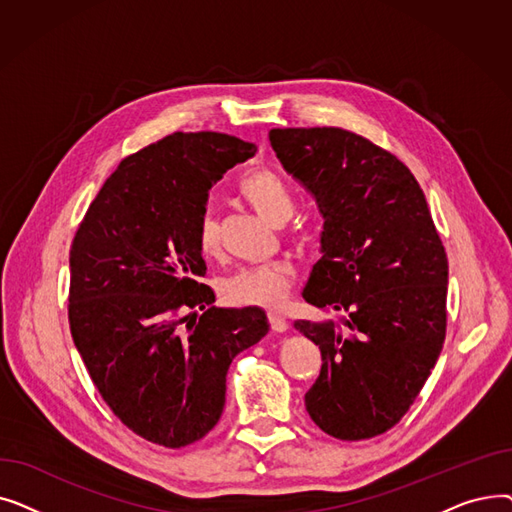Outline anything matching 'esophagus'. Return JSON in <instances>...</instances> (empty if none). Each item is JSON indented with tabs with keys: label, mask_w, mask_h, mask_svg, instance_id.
<instances>
[{
	"label": "esophagus",
	"mask_w": 512,
	"mask_h": 512,
	"mask_svg": "<svg viewBox=\"0 0 512 512\" xmlns=\"http://www.w3.org/2000/svg\"><path fill=\"white\" fill-rule=\"evenodd\" d=\"M267 317H270V326L274 332H286L288 330V321L284 315H280L278 311H270L267 313Z\"/></svg>",
	"instance_id": "obj_1"
}]
</instances>
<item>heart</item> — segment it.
<instances>
[{"mask_svg":"<svg viewBox=\"0 0 512 512\" xmlns=\"http://www.w3.org/2000/svg\"><path fill=\"white\" fill-rule=\"evenodd\" d=\"M238 193L259 215L270 224L288 220L294 209L292 193L286 180L270 168H251L238 180ZM197 247L203 255L211 257L220 247V228L209 213L197 224ZM294 270L290 263H272L242 270L226 280L222 294L230 305H255L274 309L280 307L292 286Z\"/></svg>","mask_w":512,"mask_h":512,"instance_id":"1","label":"heart"}]
</instances>
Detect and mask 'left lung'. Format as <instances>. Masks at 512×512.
Segmentation results:
<instances>
[{"mask_svg":"<svg viewBox=\"0 0 512 512\" xmlns=\"http://www.w3.org/2000/svg\"><path fill=\"white\" fill-rule=\"evenodd\" d=\"M270 143L324 218L303 299L338 315L294 324L324 361L307 413L338 440L380 436L415 402L446 336L448 259L432 213L411 170L355 132L272 128Z\"/></svg>","mask_w":512,"mask_h":512,"instance_id":"left-lung-1","label":"left lung"}]
</instances>
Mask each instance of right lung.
<instances>
[{
  "mask_svg": "<svg viewBox=\"0 0 512 512\" xmlns=\"http://www.w3.org/2000/svg\"><path fill=\"white\" fill-rule=\"evenodd\" d=\"M255 151L222 132H172L120 161L72 240L74 344L107 407L153 444L211 432L232 359L270 330L261 307H211L213 290L197 282L209 188ZM180 306L210 309L191 320Z\"/></svg>",
  "mask_w": 512,
  "mask_h": 512,
  "instance_id": "1",
  "label": "right lung"
}]
</instances>
